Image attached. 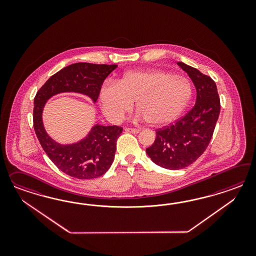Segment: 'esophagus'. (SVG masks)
Listing matches in <instances>:
<instances>
[{"label":"esophagus","mask_w":256,"mask_h":256,"mask_svg":"<svg viewBox=\"0 0 256 256\" xmlns=\"http://www.w3.org/2000/svg\"><path fill=\"white\" fill-rule=\"evenodd\" d=\"M124 130L126 132L134 133V134H137V133H139L140 132L139 128H124Z\"/></svg>","instance_id":"obj_1"}]
</instances>
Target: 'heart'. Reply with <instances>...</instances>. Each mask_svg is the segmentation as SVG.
I'll use <instances>...</instances> for the list:
<instances>
[{"label": "heart", "instance_id": "b5f03b06", "mask_svg": "<svg viewBox=\"0 0 256 256\" xmlns=\"http://www.w3.org/2000/svg\"><path fill=\"white\" fill-rule=\"evenodd\" d=\"M192 88L186 78L160 70H132L116 82H104L100 101L104 116L120 122L136 108L148 124L164 126L174 122L190 100Z\"/></svg>", "mask_w": 256, "mask_h": 256}]
</instances>
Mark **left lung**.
<instances>
[{
  "mask_svg": "<svg viewBox=\"0 0 256 256\" xmlns=\"http://www.w3.org/2000/svg\"><path fill=\"white\" fill-rule=\"evenodd\" d=\"M178 64L194 82L195 105L176 123L156 132L154 144L146 148V154L153 162L169 170L186 168L204 152L220 110L215 82L184 62Z\"/></svg>",
  "mask_w": 256,
  "mask_h": 256,
  "instance_id": "8db88e82",
  "label": "left lung"
}]
</instances>
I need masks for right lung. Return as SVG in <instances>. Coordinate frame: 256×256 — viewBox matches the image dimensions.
<instances>
[{
	"mask_svg": "<svg viewBox=\"0 0 256 256\" xmlns=\"http://www.w3.org/2000/svg\"><path fill=\"white\" fill-rule=\"evenodd\" d=\"M117 64L76 62L50 78L34 100V128L44 151L55 165L72 178L91 179L104 174L114 160L116 140L123 128L117 126L94 124L84 138L71 144L52 139L43 123L46 103L64 93L82 94L94 104L105 78Z\"/></svg>",
	"mask_w": 256,
	"mask_h": 256,
	"instance_id": "obj_1",
	"label": "right lung"
}]
</instances>
